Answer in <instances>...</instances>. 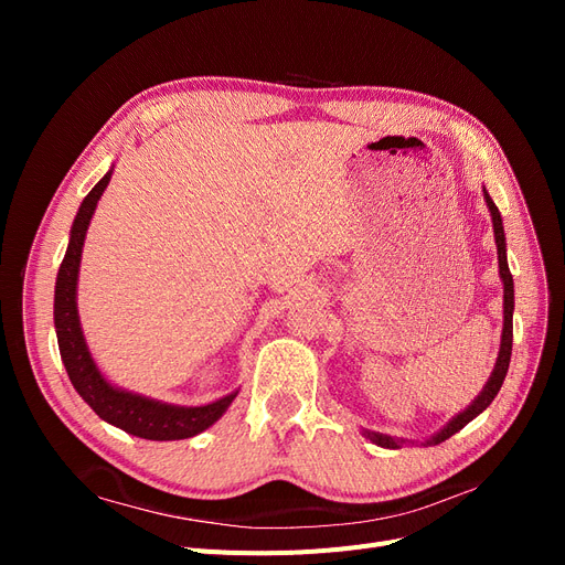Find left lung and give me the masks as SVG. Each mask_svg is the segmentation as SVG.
Returning a JSON list of instances; mask_svg holds the SVG:
<instances>
[{"label": "left lung", "mask_w": 565, "mask_h": 565, "mask_svg": "<svg viewBox=\"0 0 565 565\" xmlns=\"http://www.w3.org/2000/svg\"><path fill=\"white\" fill-rule=\"evenodd\" d=\"M486 202H488V210L492 214V228H494V243H498V262H500V276L504 282V330H502V344H500V355H498V363H494L492 370V377L488 380L486 388L481 391V396H478L465 413H459L446 429H440L431 440H426V446H438V443L448 440L452 434H457L459 429H465V426L476 417L481 415L483 409L494 401L498 396L502 382L507 377V370H509V361H511V339H514V278H511V270L507 264V243H504V226H502V216L500 210L494 207V202L490 200V195L486 193ZM365 436L377 443L382 448H401L398 440H393L391 436H382V434H370L365 431Z\"/></svg>", "instance_id": "left-lung-1"}]
</instances>
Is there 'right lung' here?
<instances>
[{
    "label": "right lung",
    "mask_w": 565,
    "mask_h": 565,
    "mask_svg": "<svg viewBox=\"0 0 565 565\" xmlns=\"http://www.w3.org/2000/svg\"><path fill=\"white\" fill-rule=\"evenodd\" d=\"M108 181L110 172L92 188V193L79 204V212L71 231V245H67L56 278L54 320L67 377H71L79 396L89 403V407L100 419L119 426V429L131 436L148 440H181L198 436L226 413V407L233 403L235 393L202 407H177L143 396H134V393L119 391L100 377V372L87 351V344H84L75 301L79 256L84 235H87L92 214L96 210V202L104 195Z\"/></svg>",
    "instance_id": "right-lung-1"
}]
</instances>
